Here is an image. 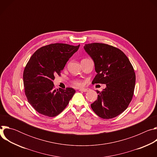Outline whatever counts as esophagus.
<instances>
[{
	"label": "esophagus",
	"mask_w": 157,
	"mask_h": 157,
	"mask_svg": "<svg viewBox=\"0 0 157 157\" xmlns=\"http://www.w3.org/2000/svg\"><path fill=\"white\" fill-rule=\"evenodd\" d=\"M80 91H82V92H88L90 91V89L89 88H81L79 89Z\"/></svg>",
	"instance_id": "obj_1"
}]
</instances>
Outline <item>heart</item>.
Instances as JSON below:
<instances>
[{"label": "heart", "mask_w": 157, "mask_h": 157, "mask_svg": "<svg viewBox=\"0 0 157 157\" xmlns=\"http://www.w3.org/2000/svg\"><path fill=\"white\" fill-rule=\"evenodd\" d=\"M73 84H74L75 86H78V87L81 86L82 85V82L81 81H79V80H75V81H74L73 82Z\"/></svg>", "instance_id": "1"}]
</instances>
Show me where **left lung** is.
<instances>
[{"label": "left lung", "mask_w": 157, "mask_h": 157, "mask_svg": "<svg viewBox=\"0 0 157 157\" xmlns=\"http://www.w3.org/2000/svg\"><path fill=\"white\" fill-rule=\"evenodd\" d=\"M84 48L94 62L97 73L93 84H105L97 91L98 99L91 104L102 119L114 118L127 108L133 96L136 74L128 58L121 50L99 43L86 44Z\"/></svg>", "instance_id": "left-lung-1"}]
</instances>
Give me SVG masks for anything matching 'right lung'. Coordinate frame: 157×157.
I'll return each instance as SVG.
<instances>
[{"label":"right lung","instance_id":"1","mask_svg":"<svg viewBox=\"0 0 157 157\" xmlns=\"http://www.w3.org/2000/svg\"><path fill=\"white\" fill-rule=\"evenodd\" d=\"M80 44L53 43L41 47L31 56L23 75L28 102L38 113L55 117L69 104L76 91L73 88L55 89V76H60L65 64Z\"/></svg>","mask_w":157,"mask_h":157}]
</instances>
